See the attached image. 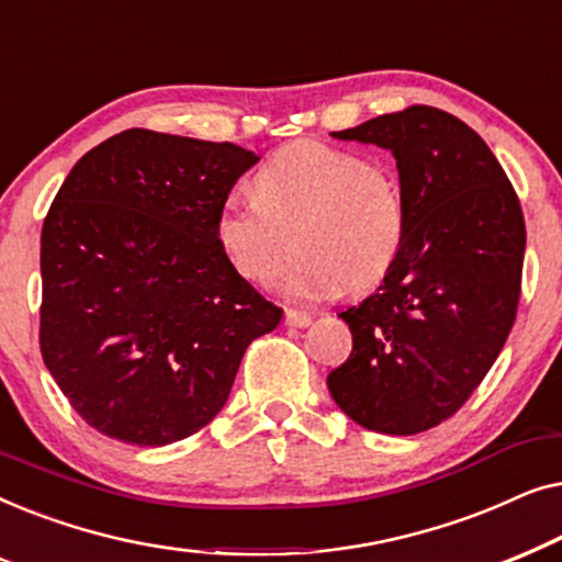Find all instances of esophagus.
Wrapping results in <instances>:
<instances>
[{
    "instance_id": "esophagus-1",
    "label": "esophagus",
    "mask_w": 562,
    "mask_h": 562,
    "mask_svg": "<svg viewBox=\"0 0 562 562\" xmlns=\"http://www.w3.org/2000/svg\"><path fill=\"white\" fill-rule=\"evenodd\" d=\"M286 325L289 327H310L312 325V314L310 312H299V310H286Z\"/></svg>"
}]
</instances>
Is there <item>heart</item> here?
<instances>
[{"mask_svg": "<svg viewBox=\"0 0 562 562\" xmlns=\"http://www.w3.org/2000/svg\"><path fill=\"white\" fill-rule=\"evenodd\" d=\"M296 237L302 258L281 279L296 302L363 291L396 263L406 237V199L386 160L317 140L268 156L252 176V199L229 194L214 217V240L233 271L268 283Z\"/></svg>", "mask_w": 562, "mask_h": 562, "instance_id": "heart-1", "label": "heart"}]
</instances>
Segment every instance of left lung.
<instances>
[{"label":"left lung","instance_id":"obj_1","mask_svg":"<svg viewBox=\"0 0 562 562\" xmlns=\"http://www.w3.org/2000/svg\"><path fill=\"white\" fill-rule=\"evenodd\" d=\"M333 135L394 153L406 237L379 291L340 314L352 352L327 375L329 394L373 432H425L479 389L517 319L519 196L481 135L437 106Z\"/></svg>","mask_w":562,"mask_h":562}]
</instances>
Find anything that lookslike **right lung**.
I'll return each instance as SVG.
<instances>
[{
	"label": "right lung",
	"instance_id": "obj_1",
	"mask_svg": "<svg viewBox=\"0 0 562 562\" xmlns=\"http://www.w3.org/2000/svg\"><path fill=\"white\" fill-rule=\"evenodd\" d=\"M258 164L233 143L125 130L91 148L41 237V352L97 432L160 448L210 425L283 310L233 271L214 217Z\"/></svg>",
	"mask_w": 562,
	"mask_h": 562
}]
</instances>
